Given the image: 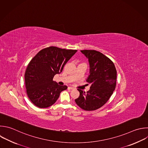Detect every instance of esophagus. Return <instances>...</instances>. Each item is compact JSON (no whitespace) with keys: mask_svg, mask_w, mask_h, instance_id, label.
Listing matches in <instances>:
<instances>
[{"mask_svg":"<svg viewBox=\"0 0 148 148\" xmlns=\"http://www.w3.org/2000/svg\"><path fill=\"white\" fill-rule=\"evenodd\" d=\"M75 88L73 87H68V89H70V90H73Z\"/></svg>","mask_w":148,"mask_h":148,"instance_id":"obj_1","label":"esophagus"}]
</instances>
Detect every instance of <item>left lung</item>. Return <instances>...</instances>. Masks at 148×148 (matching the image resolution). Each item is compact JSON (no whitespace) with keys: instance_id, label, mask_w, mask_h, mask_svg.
<instances>
[{"instance_id":"obj_1","label":"left lung","mask_w":148,"mask_h":148,"mask_svg":"<svg viewBox=\"0 0 148 148\" xmlns=\"http://www.w3.org/2000/svg\"><path fill=\"white\" fill-rule=\"evenodd\" d=\"M88 59L90 72L87 82L91 84L86 93L80 89L76 104L85 110H94L102 106L110 98L116 87L117 72L113 62L95 50H81Z\"/></svg>"}]
</instances>
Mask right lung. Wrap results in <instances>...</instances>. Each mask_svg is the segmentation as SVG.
<instances>
[{
  "mask_svg": "<svg viewBox=\"0 0 148 148\" xmlns=\"http://www.w3.org/2000/svg\"><path fill=\"white\" fill-rule=\"evenodd\" d=\"M76 50L51 46L40 50L30 61L25 73L27 93L31 101L40 108L53 105L66 86H60L53 80Z\"/></svg>",
  "mask_w": 148,
  "mask_h": 148,
  "instance_id": "1",
  "label": "right lung"
}]
</instances>
